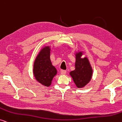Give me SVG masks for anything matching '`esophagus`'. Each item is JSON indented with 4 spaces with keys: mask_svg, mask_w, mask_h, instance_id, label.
<instances>
[{
    "mask_svg": "<svg viewBox=\"0 0 122 122\" xmlns=\"http://www.w3.org/2000/svg\"><path fill=\"white\" fill-rule=\"evenodd\" d=\"M61 75H66V71H65V70H61Z\"/></svg>",
    "mask_w": 122,
    "mask_h": 122,
    "instance_id": "esophagus-1",
    "label": "esophagus"
}]
</instances>
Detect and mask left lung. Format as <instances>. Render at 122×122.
Instances as JSON below:
<instances>
[{"label": "left lung", "mask_w": 122, "mask_h": 122, "mask_svg": "<svg viewBox=\"0 0 122 122\" xmlns=\"http://www.w3.org/2000/svg\"><path fill=\"white\" fill-rule=\"evenodd\" d=\"M82 51L76 53L75 69L69 75L78 88H83L89 83L92 76L93 70L87 57L82 58Z\"/></svg>", "instance_id": "obj_1"}]
</instances>
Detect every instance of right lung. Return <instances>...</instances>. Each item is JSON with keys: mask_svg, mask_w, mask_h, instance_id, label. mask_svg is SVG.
I'll return each instance as SVG.
<instances>
[{"mask_svg": "<svg viewBox=\"0 0 122 122\" xmlns=\"http://www.w3.org/2000/svg\"><path fill=\"white\" fill-rule=\"evenodd\" d=\"M50 50L49 46L42 47L36 56L33 68V73L36 81L46 87L51 85L54 77L57 74V70L50 60Z\"/></svg>", "mask_w": 122, "mask_h": 122, "instance_id": "right-lung-1", "label": "right lung"}]
</instances>
